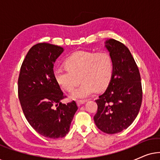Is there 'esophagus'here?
<instances>
[{"mask_svg": "<svg viewBox=\"0 0 160 160\" xmlns=\"http://www.w3.org/2000/svg\"><path fill=\"white\" fill-rule=\"evenodd\" d=\"M85 100H78L77 102H76V103H77V105L78 106H81V105H83V104H84L85 103Z\"/></svg>", "mask_w": 160, "mask_h": 160, "instance_id": "esophagus-1", "label": "esophagus"}]
</instances>
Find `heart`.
Segmentation results:
<instances>
[{"label": "heart", "instance_id": "obj_1", "mask_svg": "<svg viewBox=\"0 0 160 160\" xmlns=\"http://www.w3.org/2000/svg\"><path fill=\"white\" fill-rule=\"evenodd\" d=\"M66 68H58L54 78L58 84L66 92H71L72 100L85 99L95 92L106 88L113 75V65L110 54L106 52H76L65 61Z\"/></svg>", "mask_w": 160, "mask_h": 160}]
</instances>
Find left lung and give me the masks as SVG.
Returning <instances> with one entry per match:
<instances>
[{"mask_svg":"<svg viewBox=\"0 0 160 160\" xmlns=\"http://www.w3.org/2000/svg\"><path fill=\"white\" fill-rule=\"evenodd\" d=\"M113 60L112 78L106 90L95 101L97 113L94 121L107 134L125 130L138 114L142 102L139 70L130 50L115 39L105 42Z\"/></svg>","mask_w":160,"mask_h":160,"instance_id":"obj_1","label":"left lung"}]
</instances>
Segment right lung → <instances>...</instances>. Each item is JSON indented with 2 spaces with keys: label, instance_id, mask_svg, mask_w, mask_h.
I'll return each mask as SVG.
<instances>
[{
  "label": "right lung",
  "instance_id": "add662e5",
  "mask_svg": "<svg viewBox=\"0 0 160 160\" xmlns=\"http://www.w3.org/2000/svg\"><path fill=\"white\" fill-rule=\"evenodd\" d=\"M62 47L40 43L28 51L18 78V95L24 114L36 132L49 138L66 135L78 107L65 98L54 74V64Z\"/></svg>",
  "mask_w": 160,
  "mask_h": 160
}]
</instances>
